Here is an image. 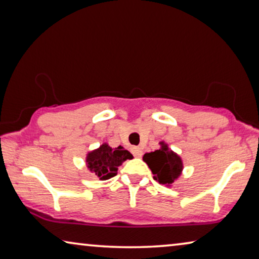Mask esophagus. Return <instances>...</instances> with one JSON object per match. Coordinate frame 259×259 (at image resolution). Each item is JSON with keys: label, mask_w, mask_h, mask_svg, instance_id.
Returning a JSON list of instances; mask_svg holds the SVG:
<instances>
[{"label": "esophagus", "mask_w": 259, "mask_h": 259, "mask_svg": "<svg viewBox=\"0 0 259 259\" xmlns=\"http://www.w3.org/2000/svg\"><path fill=\"white\" fill-rule=\"evenodd\" d=\"M131 151H133L134 155H135L136 157H140V156L143 155L142 148H139V147H133V148H131Z\"/></svg>", "instance_id": "esophagus-1"}]
</instances>
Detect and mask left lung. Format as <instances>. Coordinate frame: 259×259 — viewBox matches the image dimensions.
I'll return each instance as SVG.
<instances>
[{
	"instance_id": "left-lung-1",
	"label": "left lung",
	"mask_w": 259,
	"mask_h": 259,
	"mask_svg": "<svg viewBox=\"0 0 259 259\" xmlns=\"http://www.w3.org/2000/svg\"><path fill=\"white\" fill-rule=\"evenodd\" d=\"M160 148L154 152L145 153L143 160L152 170L154 179L166 187H171L172 184L182 176L184 163L181 155L174 152L165 142L159 143Z\"/></svg>"
}]
</instances>
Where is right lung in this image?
I'll return each mask as SVG.
<instances>
[{
  "mask_svg": "<svg viewBox=\"0 0 259 259\" xmlns=\"http://www.w3.org/2000/svg\"><path fill=\"white\" fill-rule=\"evenodd\" d=\"M133 154L124 147L113 148L103 143L98 148L87 153L85 165L90 172L100 181H107L117 174V168L126 160L133 159Z\"/></svg>",
  "mask_w": 259,
  "mask_h": 259,
  "instance_id": "1",
  "label": "right lung"
}]
</instances>
